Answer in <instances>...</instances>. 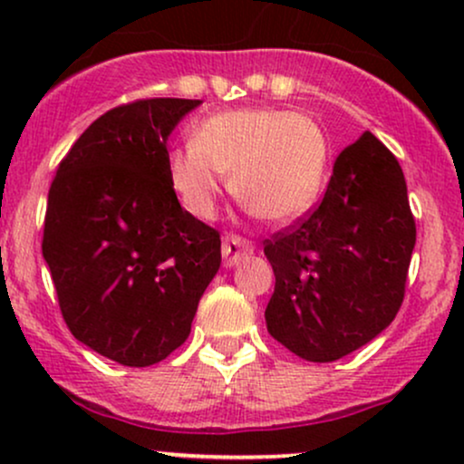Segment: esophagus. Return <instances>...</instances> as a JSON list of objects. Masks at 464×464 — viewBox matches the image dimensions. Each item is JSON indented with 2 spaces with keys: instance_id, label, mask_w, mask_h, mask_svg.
<instances>
[{
  "instance_id": "esophagus-1",
  "label": "esophagus",
  "mask_w": 464,
  "mask_h": 464,
  "mask_svg": "<svg viewBox=\"0 0 464 464\" xmlns=\"http://www.w3.org/2000/svg\"><path fill=\"white\" fill-rule=\"evenodd\" d=\"M253 242H248L246 237L233 236V233L222 237V255H225L227 266L239 264L244 257H248V255L253 253Z\"/></svg>"
}]
</instances>
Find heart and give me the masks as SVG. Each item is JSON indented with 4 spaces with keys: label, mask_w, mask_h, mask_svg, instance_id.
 <instances>
[{
    "label": "heart",
    "mask_w": 464,
    "mask_h": 464,
    "mask_svg": "<svg viewBox=\"0 0 464 464\" xmlns=\"http://www.w3.org/2000/svg\"><path fill=\"white\" fill-rule=\"evenodd\" d=\"M329 141L310 115L285 109H236L202 120L194 141L168 154V179L198 218L216 214L231 174L233 191L262 220L285 225L321 196Z\"/></svg>",
    "instance_id": "1"
}]
</instances>
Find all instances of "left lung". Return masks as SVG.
Listing matches in <instances>:
<instances>
[{
	"label": "left lung",
	"instance_id": "8db88e82",
	"mask_svg": "<svg viewBox=\"0 0 464 464\" xmlns=\"http://www.w3.org/2000/svg\"><path fill=\"white\" fill-rule=\"evenodd\" d=\"M417 242L401 165L372 132L335 157L323 200L264 242L268 334L310 362L364 347L395 321Z\"/></svg>",
	"mask_w": 464,
	"mask_h": 464
}]
</instances>
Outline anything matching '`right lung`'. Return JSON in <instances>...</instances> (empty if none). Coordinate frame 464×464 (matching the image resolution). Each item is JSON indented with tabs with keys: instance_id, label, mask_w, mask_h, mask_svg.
Segmentation results:
<instances>
[{
	"instance_id": "obj_1",
	"label": "right lung",
	"mask_w": 464,
	"mask_h": 464,
	"mask_svg": "<svg viewBox=\"0 0 464 464\" xmlns=\"http://www.w3.org/2000/svg\"><path fill=\"white\" fill-rule=\"evenodd\" d=\"M200 100L146 98L106 111L58 163L44 257L73 338L124 366L188 340L222 262L220 233L180 207L168 135Z\"/></svg>"
}]
</instances>
